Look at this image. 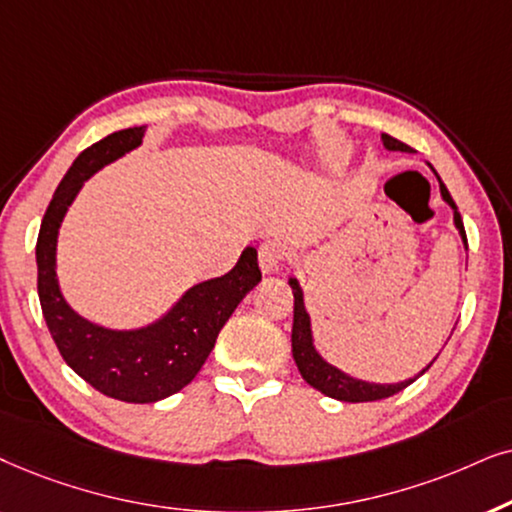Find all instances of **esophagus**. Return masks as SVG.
<instances>
[{
    "mask_svg": "<svg viewBox=\"0 0 512 512\" xmlns=\"http://www.w3.org/2000/svg\"><path fill=\"white\" fill-rule=\"evenodd\" d=\"M285 245L281 241H264L260 245V255H257V260H260V269L262 274H274L281 267L283 260H285Z\"/></svg>",
    "mask_w": 512,
    "mask_h": 512,
    "instance_id": "esophagus-1",
    "label": "esophagus"
}]
</instances>
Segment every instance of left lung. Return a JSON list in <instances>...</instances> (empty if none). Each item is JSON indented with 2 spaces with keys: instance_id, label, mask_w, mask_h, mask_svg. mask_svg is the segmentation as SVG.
Here are the masks:
<instances>
[{
  "instance_id": "8db88e82",
  "label": "left lung",
  "mask_w": 512,
  "mask_h": 512,
  "mask_svg": "<svg viewBox=\"0 0 512 512\" xmlns=\"http://www.w3.org/2000/svg\"><path fill=\"white\" fill-rule=\"evenodd\" d=\"M381 142H384V147L391 149V152H414L410 145H405V142L395 140L386 133H381ZM435 177H438V182H440L442 199H445L454 210V224L463 238V245L468 248L466 229H463V220H461L459 210H456V203L452 196H449L445 182L440 180V175L435 173ZM290 288H292V295H295V318H292V358H295L297 370L304 377L306 384L313 386L323 395H327V398L342 400V403H372V400H381V398H388V395L400 393L403 388L410 386L412 381H417L421 374H424L428 367L433 365L435 358L431 360V365H428L426 370H421L417 374V377L400 381V384H372V381L349 377L346 372L337 370L335 365H330L327 360H323V356L316 351V346H313V335H311V318H309V313H306L304 292H302V288H299L297 278H290Z\"/></svg>"
}]
</instances>
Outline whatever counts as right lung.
I'll return each instance as SVG.
<instances>
[{"mask_svg": "<svg viewBox=\"0 0 512 512\" xmlns=\"http://www.w3.org/2000/svg\"><path fill=\"white\" fill-rule=\"evenodd\" d=\"M142 135L145 126L124 128L84 149L53 194L37 238L39 302L60 356L95 391L140 405L182 391L199 374L224 323L262 281L257 250L245 248L229 274L189 288L166 316L140 330L95 325L65 302L56 276L60 222L88 177L138 147Z\"/></svg>", "mask_w": 512, "mask_h": 512, "instance_id": "1", "label": "right lung"}]
</instances>
